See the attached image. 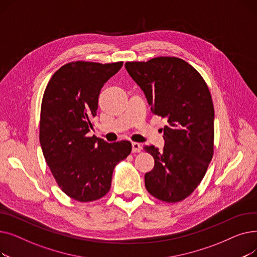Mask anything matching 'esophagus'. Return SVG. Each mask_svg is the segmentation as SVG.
Listing matches in <instances>:
<instances>
[{
	"label": "esophagus",
	"instance_id": "34e87169",
	"mask_svg": "<svg viewBox=\"0 0 257 257\" xmlns=\"http://www.w3.org/2000/svg\"><path fill=\"white\" fill-rule=\"evenodd\" d=\"M142 150V146L139 143H132V152L139 153Z\"/></svg>",
	"mask_w": 257,
	"mask_h": 257
}]
</instances>
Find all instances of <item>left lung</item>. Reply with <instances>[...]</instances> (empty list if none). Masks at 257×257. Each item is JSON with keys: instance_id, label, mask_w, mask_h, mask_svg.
I'll return each instance as SVG.
<instances>
[{"instance_id": "8db88e82", "label": "left lung", "mask_w": 257, "mask_h": 257, "mask_svg": "<svg viewBox=\"0 0 257 257\" xmlns=\"http://www.w3.org/2000/svg\"><path fill=\"white\" fill-rule=\"evenodd\" d=\"M126 70L144 91L151 111L166 118L164 149L145 146L154 157L146 173L147 191L165 202L190 196L203 179L213 153L214 110L204 79L186 61L156 57L126 62Z\"/></svg>"}]
</instances>
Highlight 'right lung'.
I'll use <instances>...</instances> for the list:
<instances>
[{"instance_id":"add662e5","label":"right lung","mask_w":257,"mask_h":257,"mask_svg":"<svg viewBox=\"0 0 257 257\" xmlns=\"http://www.w3.org/2000/svg\"><path fill=\"white\" fill-rule=\"evenodd\" d=\"M123 62L76 61L64 64L46 87L39 141L47 164L67 196L90 202L109 191L116 164L131 152L128 141L107 143L87 137L97 115L100 90Z\"/></svg>"}]
</instances>
